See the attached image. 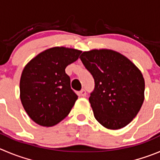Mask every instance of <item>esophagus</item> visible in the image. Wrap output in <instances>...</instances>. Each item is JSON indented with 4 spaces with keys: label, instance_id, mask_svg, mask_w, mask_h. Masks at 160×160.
<instances>
[{
    "label": "esophagus",
    "instance_id": "esophagus-1",
    "mask_svg": "<svg viewBox=\"0 0 160 160\" xmlns=\"http://www.w3.org/2000/svg\"><path fill=\"white\" fill-rule=\"evenodd\" d=\"M79 93H80V95H81L82 97H86V89H82L81 91H80V92H79Z\"/></svg>",
    "mask_w": 160,
    "mask_h": 160
}]
</instances>
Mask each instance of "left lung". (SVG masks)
Masks as SVG:
<instances>
[{
	"label": "left lung",
	"instance_id": "obj_1",
	"mask_svg": "<svg viewBox=\"0 0 160 160\" xmlns=\"http://www.w3.org/2000/svg\"><path fill=\"white\" fill-rule=\"evenodd\" d=\"M82 62L95 81L89 100L96 119L118 130L136 117L144 100V79L127 56L108 48L83 52Z\"/></svg>",
	"mask_w": 160,
	"mask_h": 160
}]
</instances>
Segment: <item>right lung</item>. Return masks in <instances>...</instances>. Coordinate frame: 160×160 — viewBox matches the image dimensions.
Returning <instances> with one entry per match:
<instances>
[{"label": "right lung", "mask_w": 160, "mask_h": 160, "mask_svg": "<svg viewBox=\"0 0 160 160\" xmlns=\"http://www.w3.org/2000/svg\"><path fill=\"white\" fill-rule=\"evenodd\" d=\"M81 50L56 46L38 54L27 63L19 82L23 108L34 122L52 127L68 116L78 96L71 88L67 66L76 61Z\"/></svg>", "instance_id": "obj_1"}]
</instances>
